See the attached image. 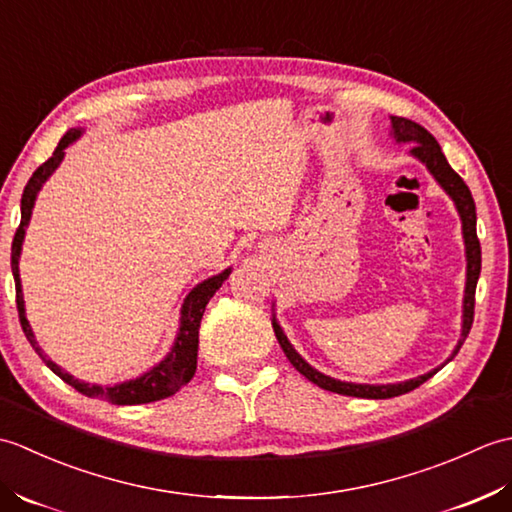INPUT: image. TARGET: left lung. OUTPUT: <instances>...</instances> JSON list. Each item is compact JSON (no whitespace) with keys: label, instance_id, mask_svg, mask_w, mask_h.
I'll list each match as a JSON object with an SVG mask.
<instances>
[{"label":"left lung","instance_id":"8db88e82","mask_svg":"<svg viewBox=\"0 0 512 512\" xmlns=\"http://www.w3.org/2000/svg\"><path fill=\"white\" fill-rule=\"evenodd\" d=\"M391 134H394L396 143H416L411 149V156L418 158L424 167L431 171V176L438 180L440 187L451 195V200L455 202V209L460 213L462 220V235H464V246H466V288H464V310H462V336L458 345H455L453 354L447 358V363L453 361V356L460 352L462 343L466 341V336L471 332L473 325V314H475V286L477 279H480V270H482V248H480V239H477L475 231V202L473 195L466 187L464 180L451 169V165L444 158L442 149L438 145V140L433 138L427 129L422 125L409 121V118H400V116H391ZM273 330L277 341L281 345V350L288 356V361L292 367L297 369L299 374L306 376L310 383L319 385L321 389L334 391V394H343V396H356V398H394L400 394H407V391L420 387L424 380H429L433 374H438V369H431L429 374H422L418 378L405 380V383H394V385H358V383H343V380H336L317 372L312 365H308L303 358L297 354L295 347L290 345L288 336L284 330L279 328L277 319H273Z\"/></svg>","mask_w":512,"mask_h":512}]
</instances>
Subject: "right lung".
<instances>
[{"label": "right lung", "mask_w": 512, "mask_h": 512, "mask_svg": "<svg viewBox=\"0 0 512 512\" xmlns=\"http://www.w3.org/2000/svg\"><path fill=\"white\" fill-rule=\"evenodd\" d=\"M81 136V129H70L65 134L54 154L43 162L41 167H37V171L32 173V178L28 180L24 195H21V224L15 233L13 239V250H10V268H13V277H15V292H17V310H19V323L21 330H24L26 339L30 341V345L35 347V352L43 358L54 374H57L63 383L72 385L76 391H81L83 396L88 398H101L112 402V405H145V402H154V400H162L169 398L180 391L184 385L189 383L195 374V367H198V336H200V321L206 303L211 301V297L215 295L220 286L224 284V279L231 275V268H226L224 273L215 275L211 279H204L202 284L195 286L187 299L182 303L180 310V330L176 341L171 345V352L162 358L158 365H154L145 372L143 376H138L134 380H125V383H118L112 387H103V385H90L83 383V380L74 378L72 374L63 372V369L50 361V358L41 352V347L35 341V334L30 330V323L26 319V308H24V295H21V279H19V255H21V244H24V235H26V226L30 222L32 215V206H35L37 193L43 187L52 171L61 165V160L65 156V147L72 145L76 138Z\"/></svg>", "instance_id": "right-lung-1"}]
</instances>
